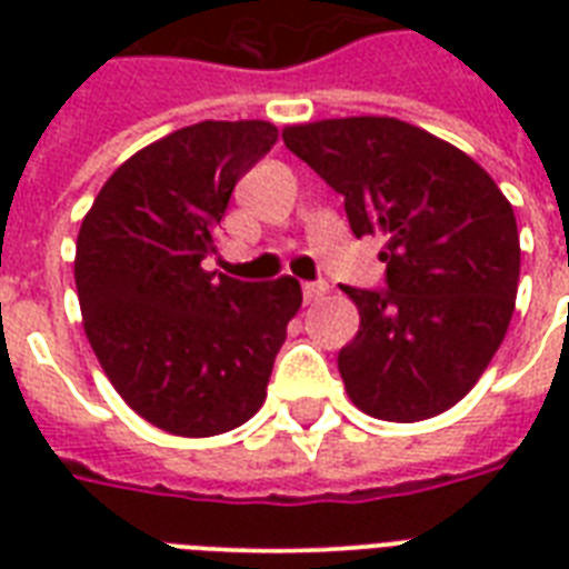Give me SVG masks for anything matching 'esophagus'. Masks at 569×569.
<instances>
[{"instance_id": "34e87169", "label": "esophagus", "mask_w": 569, "mask_h": 569, "mask_svg": "<svg viewBox=\"0 0 569 569\" xmlns=\"http://www.w3.org/2000/svg\"><path fill=\"white\" fill-rule=\"evenodd\" d=\"M330 292V286L325 280H316V283H303V301L307 303H316L321 301L325 295Z\"/></svg>"}]
</instances>
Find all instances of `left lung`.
I'll return each mask as SVG.
<instances>
[{
    "instance_id": "8db88e82",
    "label": "left lung",
    "mask_w": 569,
    "mask_h": 569,
    "mask_svg": "<svg viewBox=\"0 0 569 569\" xmlns=\"http://www.w3.org/2000/svg\"><path fill=\"white\" fill-rule=\"evenodd\" d=\"M286 147L346 197L355 236H380L387 289L342 292L360 330L339 351L348 398L387 422H419L476 387L511 325L520 232L493 177L398 118L283 129Z\"/></svg>"
}]
</instances>
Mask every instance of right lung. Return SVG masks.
I'll return each instance as SVG.
<instances>
[{"mask_svg": "<svg viewBox=\"0 0 569 569\" xmlns=\"http://www.w3.org/2000/svg\"><path fill=\"white\" fill-rule=\"evenodd\" d=\"M277 144L268 120H203L111 173L76 239L84 337L118 396L156 428L214 437L266 401L301 283L206 271L236 182Z\"/></svg>", "mask_w": 569, "mask_h": 569, "instance_id": "obj_1", "label": "right lung"}]
</instances>
